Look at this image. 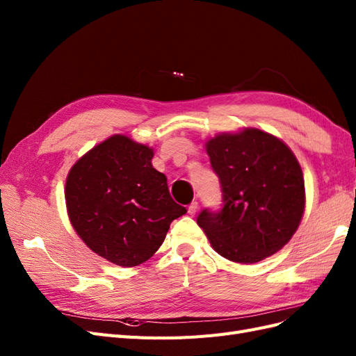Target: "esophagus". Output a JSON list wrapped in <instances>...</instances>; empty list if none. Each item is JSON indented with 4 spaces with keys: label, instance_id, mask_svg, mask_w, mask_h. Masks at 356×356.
<instances>
[{
    "label": "esophagus",
    "instance_id": "obj_1",
    "mask_svg": "<svg viewBox=\"0 0 356 356\" xmlns=\"http://www.w3.org/2000/svg\"><path fill=\"white\" fill-rule=\"evenodd\" d=\"M197 208H199V203L197 202H191L188 204V213L190 215H195L197 212Z\"/></svg>",
    "mask_w": 356,
    "mask_h": 356
}]
</instances>
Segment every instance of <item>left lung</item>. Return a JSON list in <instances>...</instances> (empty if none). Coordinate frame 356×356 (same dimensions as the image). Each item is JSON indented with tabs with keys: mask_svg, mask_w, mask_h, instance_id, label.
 Segmentation results:
<instances>
[{
	"mask_svg": "<svg viewBox=\"0 0 356 356\" xmlns=\"http://www.w3.org/2000/svg\"><path fill=\"white\" fill-rule=\"evenodd\" d=\"M220 179V209L197 224L213 250L236 263H257L293 238L305 211L303 172L293 152L258 129L218 135L207 144Z\"/></svg>",
	"mask_w": 356,
	"mask_h": 356,
	"instance_id": "1",
	"label": "left lung"
}]
</instances>
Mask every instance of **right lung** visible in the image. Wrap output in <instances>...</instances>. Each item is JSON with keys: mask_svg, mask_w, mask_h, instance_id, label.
<instances>
[{"mask_svg": "<svg viewBox=\"0 0 356 356\" xmlns=\"http://www.w3.org/2000/svg\"><path fill=\"white\" fill-rule=\"evenodd\" d=\"M152 159V148L115 135L83 156L67 178L72 227L93 252L117 266L147 261L170 222L187 212L170 197Z\"/></svg>", "mask_w": 356, "mask_h": 356, "instance_id": "add662e5", "label": "right lung"}]
</instances>
